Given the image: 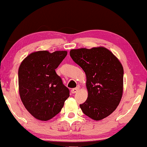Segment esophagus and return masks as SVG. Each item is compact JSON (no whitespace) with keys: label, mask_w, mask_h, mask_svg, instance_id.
<instances>
[{"label":"esophagus","mask_w":147,"mask_h":147,"mask_svg":"<svg viewBox=\"0 0 147 147\" xmlns=\"http://www.w3.org/2000/svg\"><path fill=\"white\" fill-rule=\"evenodd\" d=\"M79 90H80V87H76V88H72V90H71V93H76L77 91H79Z\"/></svg>","instance_id":"34e87169"}]
</instances>
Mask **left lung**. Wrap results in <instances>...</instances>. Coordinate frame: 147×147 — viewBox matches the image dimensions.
<instances>
[{"mask_svg": "<svg viewBox=\"0 0 147 147\" xmlns=\"http://www.w3.org/2000/svg\"><path fill=\"white\" fill-rule=\"evenodd\" d=\"M70 55L86 76L88 98L80 105L82 112L95 121L106 118L117 109L123 96L121 63L104 47L71 49Z\"/></svg>", "mask_w": 147, "mask_h": 147, "instance_id": "8db88e82", "label": "left lung"}]
</instances>
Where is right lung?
I'll list each match as a JSON object with an SVG mask.
<instances>
[{"mask_svg": "<svg viewBox=\"0 0 147 147\" xmlns=\"http://www.w3.org/2000/svg\"><path fill=\"white\" fill-rule=\"evenodd\" d=\"M67 51H34L21 63L18 71L19 93L28 112L40 121H48L61 112L70 91L55 69Z\"/></svg>", "mask_w": 147, "mask_h": 147, "instance_id": "right-lung-1", "label": "right lung"}]
</instances>
